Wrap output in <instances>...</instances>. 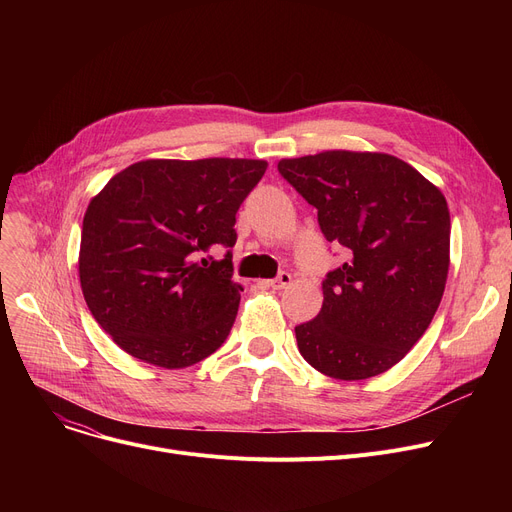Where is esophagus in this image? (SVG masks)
I'll return each mask as SVG.
<instances>
[{
    "instance_id": "esophagus-1",
    "label": "esophagus",
    "mask_w": 512,
    "mask_h": 512,
    "mask_svg": "<svg viewBox=\"0 0 512 512\" xmlns=\"http://www.w3.org/2000/svg\"><path fill=\"white\" fill-rule=\"evenodd\" d=\"M290 282H292V276H290L288 272H280V274H278V278H274V280L267 282V286L274 288V290H282V288L290 286Z\"/></svg>"
}]
</instances>
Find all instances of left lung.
I'll return each mask as SVG.
<instances>
[{"label": "left lung", "instance_id": "8db88e82", "mask_svg": "<svg viewBox=\"0 0 512 512\" xmlns=\"http://www.w3.org/2000/svg\"><path fill=\"white\" fill-rule=\"evenodd\" d=\"M278 172L317 209L344 263L324 305L294 328L303 359L336 380H367L405 357L442 301L450 213L440 188L388 153L324 151L282 159Z\"/></svg>", "mask_w": 512, "mask_h": 512}]
</instances>
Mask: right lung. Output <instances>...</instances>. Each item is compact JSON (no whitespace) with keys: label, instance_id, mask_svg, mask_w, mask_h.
Wrapping results in <instances>:
<instances>
[{"label":"right lung","instance_id":"right-lung-1","mask_svg":"<svg viewBox=\"0 0 512 512\" xmlns=\"http://www.w3.org/2000/svg\"><path fill=\"white\" fill-rule=\"evenodd\" d=\"M265 170L263 159H145L91 199L80 288L122 351L182 369L224 344L242 290L232 280L236 211ZM220 246L229 251L213 260Z\"/></svg>","mask_w":512,"mask_h":512}]
</instances>
